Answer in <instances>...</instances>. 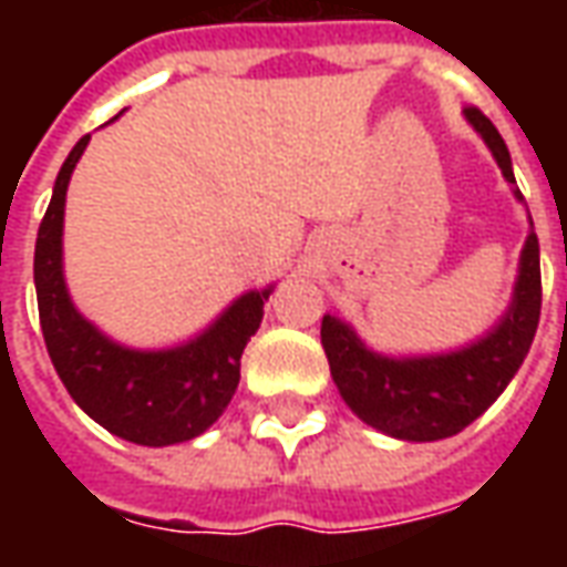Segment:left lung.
<instances>
[{
    "mask_svg": "<svg viewBox=\"0 0 567 567\" xmlns=\"http://www.w3.org/2000/svg\"><path fill=\"white\" fill-rule=\"evenodd\" d=\"M471 127L498 161L504 178L516 185L511 151L495 124L476 105L464 109ZM523 199L519 190H513ZM540 319V248L535 230L528 234L519 258V276L513 300L501 321L480 337L446 355L389 358L358 340V333L337 316L321 319V346L331 364V377L349 410L361 422L398 440H443L458 434L476 416L498 401L507 382L528 355Z\"/></svg>",
    "mask_w": 567,
    "mask_h": 567,
    "instance_id": "obj_1",
    "label": "left lung"
}]
</instances>
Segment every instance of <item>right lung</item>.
Returning a JSON list of instances; mask_svg holds the SVG:
<instances>
[{
  "mask_svg": "<svg viewBox=\"0 0 567 567\" xmlns=\"http://www.w3.org/2000/svg\"><path fill=\"white\" fill-rule=\"evenodd\" d=\"M91 136L69 151L35 239V297L44 346L72 401L105 431L140 446L199 437L221 416L236 385L239 358L264 319L272 288L236 297L206 331L173 349L142 352L109 340L81 316L63 279V212L75 163Z\"/></svg>",
  "mask_w": 567,
  "mask_h": 567,
  "instance_id": "right-lung-1",
  "label": "right lung"
}]
</instances>
